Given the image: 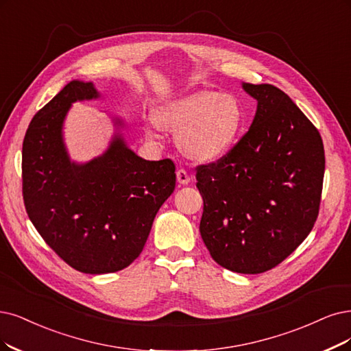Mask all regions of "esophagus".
Listing matches in <instances>:
<instances>
[{
    "label": "esophagus",
    "mask_w": 351,
    "mask_h": 351,
    "mask_svg": "<svg viewBox=\"0 0 351 351\" xmlns=\"http://www.w3.org/2000/svg\"><path fill=\"white\" fill-rule=\"evenodd\" d=\"M176 179H178V184H180V185H188L191 182V176L185 171V169H179V171L176 172Z\"/></svg>",
    "instance_id": "esophagus-1"
}]
</instances>
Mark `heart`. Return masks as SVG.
Instances as JSON below:
<instances>
[{"label": "heart", "mask_w": 351, "mask_h": 351, "mask_svg": "<svg viewBox=\"0 0 351 351\" xmlns=\"http://www.w3.org/2000/svg\"><path fill=\"white\" fill-rule=\"evenodd\" d=\"M153 121L165 132L178 133V145L188 158L215 162L236 145L244 125V108L234 95L204 89L159 107ZM145 133L158 138L152 124L145 125Z\"/></svg>", "instance_id": "heart-1"}]
</instances>
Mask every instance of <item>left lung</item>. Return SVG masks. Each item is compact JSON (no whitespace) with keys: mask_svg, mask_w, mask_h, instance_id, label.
Returning a JSON list of instances; mask_svg holds the SVG:
<instances>
[{"mask_svg":"<svg viewBox=\"0 0 351 351\" xmlns=\"http://www.w3.org/2000/svg\"><path fill=\"white\" fill-rule=\"evenodd\" d=\"M243 89L257 101L249 132L224 158L197 167L199 232L219 266L256 275L283 262L313 230L326 156L318 130L283 90Z\"/></svg>","mask_w":351,"mask_h":351,"instance_id":"8db88e82","label":"left lung"}]
</instances>
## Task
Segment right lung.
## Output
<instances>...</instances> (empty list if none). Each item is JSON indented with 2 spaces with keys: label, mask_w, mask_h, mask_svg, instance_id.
<instances>
[{
  "label": "right lung",
  "mask_w": 351,
  "mask_h": 351,
  "mask_svg": "<svg viewBox=\"0 0 351 351\" xmlns=\"http://www.w3.org/2000/svg\"><path fill=\"white\" fill-rule=\"evenodd\" d=\"M97 98L93 82L71 81L33 117L21 162L30 221L62 261L89 275L112 274L136 261L176 182L171 159H141L121 133H114L98 158L71 160L64 119L73 102Z\"/></svg>",
  "instance_id": "add662e5"
}]
</instances>
